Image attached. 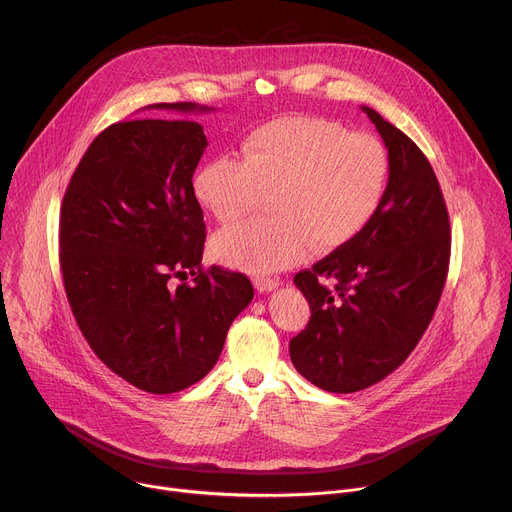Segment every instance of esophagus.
<instances>
[{
  "label": "esophagus",
  "mask_w": 512,
  "mask_h": 512,
  "mask_svg": "<svg viewBox=\"0 0 512 512\" xmlns=\"http://www.w3.org/2000/svg\"><path fill=\"white\" fill-rule=\"evenodd\" d=\"M253 284H255L257 292H271V290H275L277 286H280V280H277V277H263V275H257L255 280H253Z\"/></svg>",
  "instance_id": "obj_1"
}]
</instances>
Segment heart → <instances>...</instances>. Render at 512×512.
I'll list each match as a JSON object with an SVG mask.
<instances>
[{"mask_svg":"<svg viewBox=\"0 0 512 512\" xmlns=\"http://www.w3.org/2000/svg\"><path fill=\"white\" fill-rule=\"evenodd\" d=\"M241 153H220L194 177L198 202L220 222L257 206L263 192L271 216L216 232V261L269 273L306 257L310 247H345L371 224L388 194L392 159L376 136L308 116H286L251 130Z\"/></svg>","mask_w":512,"mask_h":512,"instance_id":"1","label":"heart"}]
</instances>
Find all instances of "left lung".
<instances>
[{
  "mask_svg": "<svg viewBox=\"0 0 512 512\" xmlns=\"http://www.w3.org/2000/svg\"><path fill=\"white\" fill-rule=\"evenodd\" d=\"M361 110L392 159L384 204L357 239L294 277L312 314L290 341L292 363L337 394L378 384L412 353L441 300L451 253L449 214L429 159L376 110Z\"/></svg>",
  "mask_w": 512,
  "mask_h": 512,
  "instance_id": "left-lung-1",
  "label": "left lung"
}]
</instances>
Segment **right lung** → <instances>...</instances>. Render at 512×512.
Segmentation results:
<instances>
[{
  "label": "right lung",
  "instance_id": "right-lung-1",
  "mask_svg": "<svg viewBox=\"0 0 512 512\" xmlns=\"http://www.w3.org/2000/svg\"><path fill=\"white\" fill-rule=\"evenodd\" d=\"M149 108L212 112L192 102ZM206 147L192 118L116 122L89 145L61 204L59 261L77 327L116 376L151 394L200 382L253 300L247 275L202 267L206 224L192 177Z\"/></svg>",
  "mask_w": 512,
  "mask_h": 512
}]
</instances>
